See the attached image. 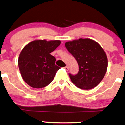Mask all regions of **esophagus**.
<instances>
[{
  "label": "esophagus",
  "instance_id": "obj_1",
  "mask_svg": "<svg viewBox=\"0 0 125 125\" xmlns=\"http://www.w3.org/2000/svg\"><path fill=\"white\" fill-rule=\"evenodd\" d=\"M64 68H65V70H66V71H68L69 68H68V67H67V66H66V67H64Z\"/></svg>",
  "mask_w": 125,
  "mask_h": 125
}]
</instances>
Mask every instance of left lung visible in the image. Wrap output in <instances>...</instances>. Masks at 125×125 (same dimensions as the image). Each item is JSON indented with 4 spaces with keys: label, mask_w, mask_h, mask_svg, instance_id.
Segmentation results:
<instances>
[{
    "label": "left lung",
    "mask_w": 125,
    "mask_h": 125,
    "mask_svg": "<svg viewBox=\"0 0 125 125\" xmlns=\"http://www.w3.org/2000/svg\"><path fill=\"white\" fill-rule=\"evenodd\" d=\"M65 45L79 65L77 74H69L72 83L83 89L97 86L104 78L108 67V58L103 48L89 39L75 40Z\"/></svg>",
    "instance_id": "1"
}]
</instances>
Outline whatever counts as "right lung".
Segmentation results:
<instances>
[{"label":"right lung","instance_id":"add662e5","mask_svg":"<svg viewBox=\"0 0 125 125\" xmlns=\"http://www.w3.org/2000/svg\"><path fill=\"white\" fill-rule=\"evenodd\" d=\"M60 44V40H37L23 48L19 55L18 65L22 78L29 86L42 88L52 81L60 68L55 65L56 59L50 53Z\"/></svg>","mask_w":125,"mask_h":125}]
</instances>
